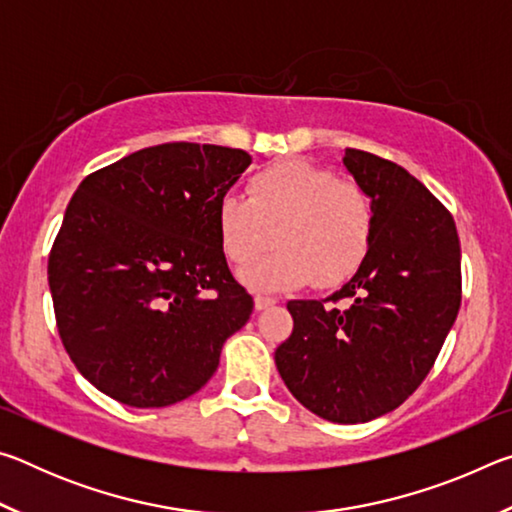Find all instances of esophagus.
I'll return each mask as SVG.
<instances>
[{
  "label": "esophagus",
  "instance_id": "1",
  "mask_svg": "<svg viewBox=\"0 0 512 512\" xmlns=\"http://www.w3.org/2000/svg\"><path fill=\"white\" fill-rule=\"evenodd\" d=\"M275 298H266V296H255V309L257 311H264V309H268V307H273L275 305Z\"/></svg>",
  "mask_w": 512,
  "mask_h": 512
}]
</instances>
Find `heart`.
<instances>
[{
    "mask_svg": "<svg viewBox=\"0 0 512 512\" xmlns=\"http://www.w3.org/2000/svg\"><path fill=\"white\" fill-rule=\"evenodd\" d=\"M372 203L357 183L307 160H282L248 180V198L216 203V235L225 257L244 266L271 246V255L239 273L248 289L277 293L339 287L359 271L372 241Z\"/></svg>",
    "mask_w": 512,
    "mask_h": 512,
    "instance_id": "b5f03b06",
    "label": "heart"
}]
</instances>
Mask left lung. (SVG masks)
Returning <instances> with one entry per match:
<instances>
[{"label": "left lung", "instance_id": "1", "mask_svg": "<svg viewBox=\"0 0 512 512\" xmlns=\"http://www.w3.org/2000/svg\"><path fill=\"white\" fill-rule=\"evenodd\" d=\"M372 203L368 255L327 300H291L293 332L275 366L318 418L359 424L393 411L436 361L461 307V244L452 214L391 160L345 149Z\"/></svg>", "mask_w": 512, "mask_h": 512}]
</instances>
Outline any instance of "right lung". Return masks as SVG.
<instances>
[{
    "mask_svg": "<svg viewBox=\"0 0 512 512\" xmlns=\"http://www.w3.org/2000/svg\"><path fill=\"white\" fill-rule=\"evenodd\" d=\"M253 158L171 142L90 173L49 255L58 334L81 375L135 409L187 400L253 314L216 235V203Z\"/></svg>",
    "mask_w": 512,
    "mask_h": 512,
    "instance_id": "right-lung-1",
    "label": "right lung"
}]
</instances>
